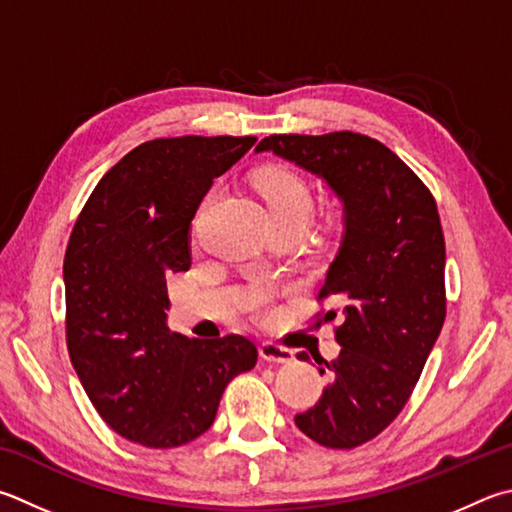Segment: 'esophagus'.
<instances>
[{
    "label": "esophagus",
    "mask_w": 512,
    "mask_h": 512,
    "mask_svg": "<svg viewBox=\"0 0 512 512\" xmlns=\"http://www.w3.org/2000/svg\"><path fill=\"white\" fill-rule=\"evenodd\" d=\"M259 356L268 362H277V365H284V362H291L293 360V351L286 349L282 345H277V342L266 340L259 345Z\"/></svg>",
    "instance_id": "obj_1"
}]
</instances>
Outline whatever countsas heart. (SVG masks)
I'll return each instance as SVG.
<instances>
[{
	"label": "heart",
	"instance_id": "1",
	"mask_svg": "<svg viewBox=\"0 0 512 512\" xmlns=\"http://www.w3.org/2000/svg\"><path fill=\"white\" fill-rule=\"evenodd\" d=\"M255 188L262 194L268 212H271L273 224L295 221V224H309L315 210V194L309 181L286 167H273L255 176ZM246 306L253 311L255 318H271L273 302L271 295L262 288H253L246 297Z\"/></svg>",
	"mask_w": 512,
	"mask_h": 512
}]
</instances>
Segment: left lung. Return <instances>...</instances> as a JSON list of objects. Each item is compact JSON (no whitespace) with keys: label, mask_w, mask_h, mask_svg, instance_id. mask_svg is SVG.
I'll list each match as a JSON object with an SVG mask.
<instances>
[{"label":"left lung","mask_w":512,"mask_h":512,"mask_svg":"<svg viewBox=\"0 0 512 512\" xmlns=\"http://www.w3.org/2000/svg\"><path fill=\"white\" fill-rule=\"evenodd\" d=\"M273 152L322 176L345 203V235L318 302L342 304L340 356H313L331 380L295 425L324 448L351 450L403 412L445 320V239L427 185L376 138L271 134ZM315 313V322L336 320ZM300 360H309L304 351Z\"/></svg>","instance_id":"1"}]
</instances>
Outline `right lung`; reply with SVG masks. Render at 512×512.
<instances>
[{
    "label": "right lung",
    "mask_w": 512,
    "mask_h": 512,
    "mask_svg": "<svg viewBox=\"0 0 512 512\" xmlns=\"http://www.w3.org/2000/svg\"><path fill=\"white\" fill-rule=\"evenodd\" d=\"M255 136L154 138L134 147L80 210L64 253L67 349L111 430L179 448L208 430L224 389L257 362L244 336L183 338L167 327V273L190 268L188 232L212 179Z\"/></svg>",
    "instance_id": "right-lung-1"
}]
</instances>
